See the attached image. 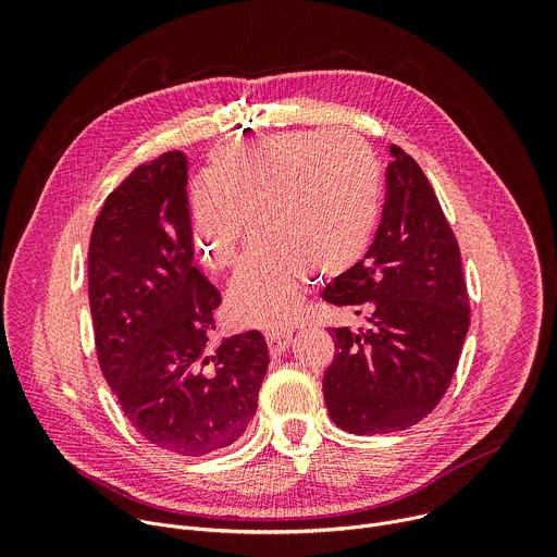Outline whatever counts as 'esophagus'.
<instances>
[{
	"label": "esophagus",
	"mask_w": 557,
	"mask_h": 557,
	"mask_svg": "<svg viewBox=\"0 0 557 557\" xmlns=\"http://www.w3.org/2000/svg\"><path fill=\"white\" fill-rule=\"evenodd\" d=\"M290 339H293L290 331H269L267 333V344H269V350L273 357L282 355L288 348Z\"/></svg>",
	"instance_id": "34e87169"
}]
</instances>
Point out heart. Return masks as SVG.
<instances>
[{
    "instance_id": "b5f03b06",
    "label": "heart",
    "mask_w": 557,
    "mask_h": 557,
    "mask_svg": "<svg viewBox=\"0 0 557 557\" xmlns=\"http://www.w3.org/2000/svg\"><path fill=\"white\" fill-rule=\"evenodd\" d=\"M207 185L191 196V235L211 271L233 269L251 235L260 245L228 286V310L282 329L322 280L357 267L376 231L381 168L352 132L231 138L209 153Z\"/></svg>"
}]
</instances>
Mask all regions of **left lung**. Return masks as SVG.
Instances as JSON below:
<instances>
[{
    "label": "left lung",
    "mask_w": 557,
    "mask_h": 557,
    "mask_svg": "<svg viewBox=\"0 0 557 557\" xmlns=\"http://www.w3.org/2000/svg\"><path fill=\"white\" fill-rule=\"evenodd\" d=\"M389 153L374 243L322 295L366 322L329 331L335 359L324 374L331 419L361 436L425 419L449 387L469 329L454 231L414 158L396 145Z\"/></svg>",
    "instance_id": "obj_1"
}]
</instances>
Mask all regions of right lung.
I'll list each match as a JSON object with an SVG mask.
<instances>
[{"instance_id": "obj_1", "label": "right lung", "mask_w": 557, "mask_h": 557, "mask_svg": "<svg viewBox=\"0 0 557 557\" xmlns=\"http://www.w3.org/2000/svg\"><path fill=\"white\" fill-rule=\"evenodd\" d=\"M97 357L136 432L178 456L240 438L269 348L258 331L209 348L220 290L194 264L187 158L138 165L103 202L88 251Z\"/></svg>"}]
</instances>
